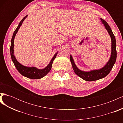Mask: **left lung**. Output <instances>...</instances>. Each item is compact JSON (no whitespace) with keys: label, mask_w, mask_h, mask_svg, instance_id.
Listing matches in <instances>:
<instances>
[{"label":"left lung","mask_w":123,"mask_h":123,"mask_svg":"<svg viewBox=\"0 0 123 123\" xmlns=\"http://www.w3.org/2000/svg\"><path fill=\"white\" fill-rule=\"evenodd\" d=\"M102 23L105 25L106 29L109 34L111 39V57L108 62L104 67L103 68L97 70H93L90 72H84L78 69L74 64V61L71 55L70 56V61L74 71L76 74L81 77V79L86 81H94L101 79L102 78L105 77L108 74L111 69H112L113 65H114L117 59V50H116V40H115V36L111 30L110 26L108 24L107 22L103 19L100 18Z\"/></svg>","instance_id":"left-lung-1"}]
</instances>
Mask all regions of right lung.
Here are the masks:
<instances>
[{
    "mask_svg": "<svg viewBox=\"0 0 123 123\" xmlns=\"http://www.w3.org/2000/svg\"><path fill=\"white\" fill-rule=\"evenodd\" d=\"M28 15H26L24 18L22 19L19 24V25H18L16 29L15 30L13 35L12 36V39H11V47H10V53H11V56L12 60L14 63V64L16 68L18 70V71L22 75H23L25 77H27L28 78L31 79H39L44 77L45 75L50 72V71L51 69L52 68V65L54 59L56 58V56L57 54V53H56L55 55L51 59L50 62L49 64L47 66V67L43 69H38L35 67H25L23 65L20 64V63L18 62L14 56V40L15 36L17 32L18 31L21 25L22 24H23L24 20H25V18L27 17Z\"/></svg>",
    "mask_w": 123,
    "mask_h": 123,
    "instance_id": "add662e5",
    "label": "right lung"
}]
</instances>
